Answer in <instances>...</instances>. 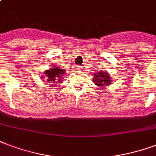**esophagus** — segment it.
<instances>
[{
    "label": "esophagus",
    "mask_w": 156,
    "mask_h": 156,
    "mask_svg": "<svg viewBox=\"0 0 156 156\" xmlns=\"http://www.w3.org/2000/svg\"><path fill=\"white\" fill-rule=\"evenodd\" d=\"M77 69H78V70H81V69H83V67H82V66H77Z\"/></svg>",
    "instance_id": "obj_1"
}]
</instances>
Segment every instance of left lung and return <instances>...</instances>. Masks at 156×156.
Returning a JSON list of instances; mask_svg holds the SVG:
<instances>
[{
	"mask_svg": "<svg viewBox=\"0 0 156 156\" xmlns=\"http://www.w3.org/2000/svg\"><path fill=\"white\" fill-rule=\"evenodd\" d=\"M110 81L111 78L108 73L101 72V71L99 72L98 75H95V77L93 78V82L95 83L96 85L101 86V87H104V86L109 85Z\"/></svg>",
	"mask_w": 156,
	"mask_h": 156,
	"instance_id": "1",
	"label": "left lung"
}]
</instances>
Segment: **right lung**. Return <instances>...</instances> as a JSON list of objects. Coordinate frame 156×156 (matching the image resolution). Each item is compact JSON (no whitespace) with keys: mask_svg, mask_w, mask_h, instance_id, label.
Segmentation results:
<instances>
[{"mask_svg":"<svg viewBox=\"0 0 156 156\" xmlns=\"http://www.w3.org/2000/svg\"><path fill=\"white\" fill-rule=\"evenodd\" d=\"M44 76H42L43 78H45V82L50 83L55 85V83H58V82L62 81L63 75L65 74V71L62 69H59L56 66H53V68L44 72Z\"/></svg>","mask_w":156,"mask_h":156,"instance_id":"obj_1","label":"right lung"}]
</instances>
